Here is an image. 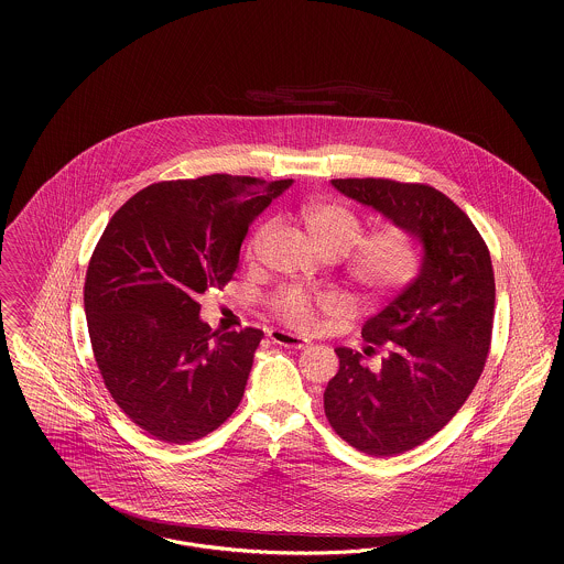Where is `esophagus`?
<instances>
[{
  "label": "esophagus",
  "instance_id": "1",
  "mask_svg": "<svg viewBox=\"0 0 564 564\" xmlns=\"http://www.w3.org/2000/svg\"><path fill=\"white\" fill-rule=\"evenodd\" d=\"M270 340H272L274 345L290 347V349H304V347L308 345L306 338H300V336L290 334V332H283V329H272V332H270Z\"/></svg>",
  "mask_w": 564,
  "mask_h": 564
}]
</instances>
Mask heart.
<instances>
[{
    "mask_svg": "<svg viewBox=\"0 0 564 564\" xmlns=\"http://www.w3.org/2000/svg\"><path fill=\"white\" fill-rule=\"evenodd\" d=\"M300 219L313 242L325 256L338 258L347 253L345 276L364 300L378 304L405 290L419 272V245L414 235L400 224H387L360 237L366 230L361 215L343 203L325 200L306 205ZM270 224L256 228L245 247L251 260L269 237ZM272 313L290 327L308 329L322 313H336L343 300L329 292H311L300 285H288L270 300Z\"/></svg>",
    "mask_w": 564,
    "mask_h": 564,
    "instance_id": "heart-1",
    "label": "heart"
}]
</instances>
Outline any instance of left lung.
Returning a JSON list of instances; mask_svg holds the SVG:
<instances>
[{"label":"left lung","mask_w":564,"mask_h":564,"mask_svg":"<svg viewBox=\"0 0 564 564\" xmlns=\"http://www.w3.org/2000/svg\"><path fill=\"white\" fill-rule=\"evenodd\" d=\"M423 242L419 276L368 319L366 355L336 349L340 370L323 393L325 416L345 442L370 456H395L442 430L474 391L490 350L495 272L488 247L465 212L427 184L332 180Z\"/></svg>","instance_id":"left-lung-1"}]
</instances>
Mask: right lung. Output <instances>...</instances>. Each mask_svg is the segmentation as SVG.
<instances>
[{"label":"right lung","instance_id":"1","mask_svg":"<svg viewBox=\"0 0 564 564\" xmlns=\"http://www.w3.org/2000/svg\"><path fill=\"white\" fill-rule=\"evenodd\" d=\"M290 186L226 173L159 182L111 215L84 281L88 336L109 395L154 440H200L241 403L264 332H214L198 295L232 281L249 224Z\"/></svg>","mask_w":564,"mask_h":564}]
</instances>
